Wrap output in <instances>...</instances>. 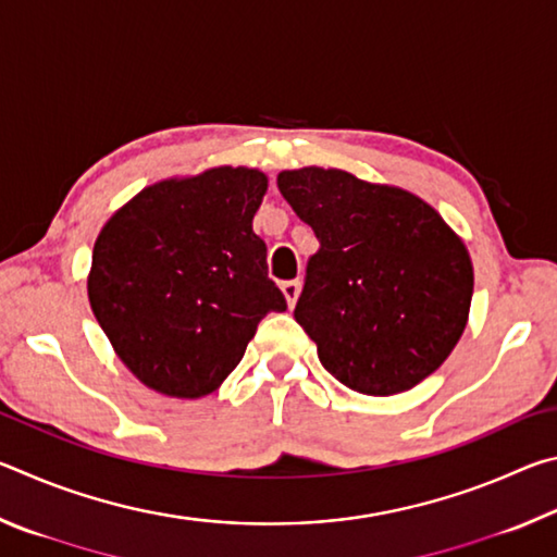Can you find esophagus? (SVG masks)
Masks as SVG:
<instances>
[{"label": "esophagus", "instance_id": "obj_1", "mask_svg": "<svg viewBox=\"0 0 557 557\" xmlns=\"http://www.w3.org/2000/svg\"><path fill=\"white\" fill-rule=\"evenodd\" d=\"M299 289H301L299 280H287V282H282V295H285V299H287V305H289V307H295V305H297Z\"/></svg>", "mask_w": 557, "mask_h": 557}]
</instances>
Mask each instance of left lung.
Here are the masks:
<instances>
[{"label":"left lung","mask_w":557,"mask_h":557,"mask_svg":"<svg viewBox=\"0 0 557 557\" xmlns=\"http://www.w3.org/2000/svg\"><path fill=\"white\" fill-rule=\"evenodd\" d=\"M277 188L319 240L295 319L324 369L381 398L435 373L469 319L465 240L420 196L344 169H287Z\"/></svg>","instance_id":"left-lung-1"}]
</instances>
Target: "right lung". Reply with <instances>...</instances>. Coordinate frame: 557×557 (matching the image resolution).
<instances>
[{
  "instance_id": "obj_1",
  "label": "right lung",
  "mask_w": 557,
  "mask_h": 557,
  "mask_svg": "<svg viewBox=\"0 0 557 557\" xmlns=\"http://www.w3.org/2000/svg\"><path fill=\"white\" fill-rule=\"evenodd\" d=\"M265 191L260 169L213 166L143 188L102 225L90 309L147 388L186 400L219 391L260 319L287 309L252 231Z\"/></svg>"
}]
</instances>
